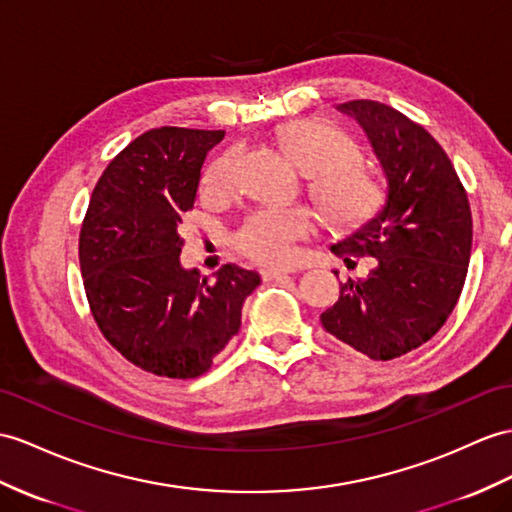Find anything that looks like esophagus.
<instances>
[{"mask_svg":"<svg viewBox=\"0 0 512 512\" xmlns=\"http://www.w3.org/2000/svg\"><path fill=\"white\" fill-rule=\"evenodd\" d=\"M286 273H293V269H278V267L260 269V276H263V280H276L280 276H286Z\"/></svg>","mask_w":512,"mask_h":512,"instance_id":"34e87169","label":"esophagus"}]
</instances>
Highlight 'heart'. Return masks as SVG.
Wrapping results in <instances>:
<instances>
[{
    "label": "heart",
    "instance_id": "heart-1",
    "mask_svg": "<svg viewBox=\"0 0 512 512\" xmlns=\"http://www.w3.org/2000/svg\"><path fill=\"white\" fill-rule=\"evenodd\" d=\"M284 158L310 176L319 206L336 223H356L378 204V182L373 173L352 162L356 145L347 134L323 121H297L278 130ZM236 186V154H219L202 173V191L223 197ZM313 230V217L304 208L267 206L249 215L236 232V247L263 265H291L299 243Z\"/></svg>",
    "mask_w": 512,
    "mask_h": 512
}]
</instances>
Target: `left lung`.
<instances>
[{
    "mask_svg": "<svg viewBox=\"0 0 512 512\" xmlns=\"http://www.w3.org/2000/svg\"><path fill=\"white\" fill-rule=\"evenodd\" d=\"M336 108L365 130L386 199L332 245L347 265L350 256H371L376 265L367 278L341 284L321 323L371 360H393L430 341L452 315L471 256L469 199L452 160L419 123L371 99Z\"/></svg>",
    "mask_w": 512,
    "mask_h": 512,
    "instance_id": "8db88e82",
    "label": "left lung"
}]
</instances>
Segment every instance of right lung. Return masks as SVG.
Segmentation results:
<instances>
[{"instance_id":"right-lung-1","label":"right lung","mask_w":512,"mask_h":512,"mask_svg":"<svg viewBox=\"0 0 512 512\" xmlns=\"http://www.w3.org/2000/svg\"><path fill=\"white\" fill-rule=\"evenodd\" d=\"M223 130L156 128L110 160L80 232L93 319L132 365L165 378L202 376L241 328L256 271L223 265L215 280L180 263V223L195 204L208 149Z\"/></svg>"}]
</instances>
